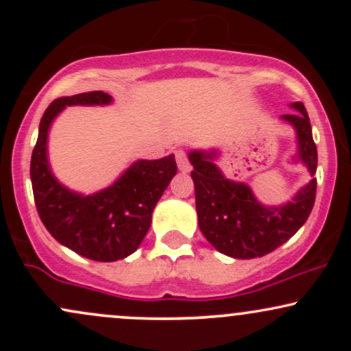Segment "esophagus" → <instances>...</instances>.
<instances>
[{"label":"esophagus","instance_id":"1","mask_svg":"<svg viewBox=\"0 0 351 351\" xmlns=\"http://www.w3.org/2000/svg\"><path fill=\"white\" fill-rule=\"evenodd\" d=\"M175 156H176V163H178V168L183 173H188L189 170H191V165H189V162H188V155H186V152L184 150H176L175 152Z\"/></svg>","mask_w":351,"mask_h":351}]
</instances>
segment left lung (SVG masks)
I'll return each instance as SVG.
<instances>
[{
	"label": "left lung",
	"instance_id": "left-lung-1",
	"mask_svg": "<svg viewBox=\"0 0 351 351\" xmlns=\"http://www.w3.org/2000/svg\"><path fill=\"white\" fill-rule=\"evenodd\" d=\"M297 112L282 115L297 130L299 158L310 175L317 171V147L304 104L295 102ZM215 153L191 152V178L195 183L196 211L201 232L219 252L234 259H254L287 243L304 226L315 203L317 180L297 193L291 203L267 208L254 198L251 188L224 178L211 160Z\"/></svg>",
	"mask_w": 351,
	"mask_h": 351
}]
</instances>
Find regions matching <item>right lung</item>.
Returning a JSON list of instances; mask_svg holds the SVG:
<instances>
[{"mask_svg":"<svg viewBox=\"0 0 351 351\" xmlns=\"http://www.w3.org/2000/svg\"><path fill=\"white\" fill-rule=\"evenodd\" d=\"M102 90L59 97L44 112L31 156V183L43 224L56 241L87 259L114 263L136 251L152 224V213L176 175L175 156L140 160L112 186L90 196L75 195L56 181L47 163V130L66 106H104Z\"/></svg>","mask_w":351,"mask_h":351,"instance_id":"add662e5","label":"right lung"}]
</instances>
